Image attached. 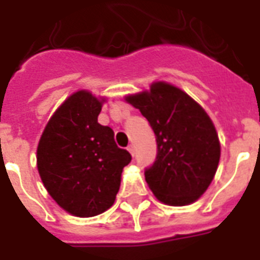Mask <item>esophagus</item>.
Instances as JSON below:
<instances>
[{
  "label": "esophagus",
  "mask_w": 260,
  "mask_h": 260,
  "mask_svg": "<svg viewBox=\"0 0 260 260\" xmlns=\"http://www.w3.org/2000/svg\"><path fill=\"white\" fill-rule=\"evenodd\" d=\"M128 150H129V153L132 156L135 154V146H134V145H129V146H128Z\"/></svg>",
  "instance_id": "esophagus-1"
}]
</instances>
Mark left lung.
Here are the masks:
<instances>
[{
	"label": "left lung",
	"instance_id": "1",
	"mask_svg": "<svg viewBox=\"0 0 260 260\" xmlns=\"http://www.w3.org/2000/svg\"><path fill=\"white\" fill-rule=\"evenodd\" d=\"M126 102L139 108L156 135V160L145 169L149 188L166 205L195 202L210 185L220 160L212 119L185 91L164 82Z\"/></svg>",
	"mask_w": 260,
	"mask_h": 260
}]
</instances>
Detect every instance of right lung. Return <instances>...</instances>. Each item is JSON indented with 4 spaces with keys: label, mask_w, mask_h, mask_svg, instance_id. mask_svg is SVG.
<instances>
[{
    "label": "right lung",
    "mask_w": 260,
    "mask_h": 260,
    "mask_svg": "<svg viewBox=\"0 0 260 260\" xmlns=\"http://www.w3.org/2000/svg\"><path fill=\"white\" fill-rule=\"evenodd\" d=\"M102 102L79 90L48 121L37 147V169L64 210L91 217L113 206L121 173L132 156L117 146L114 131L97 122Z\"/></svg>",
    "instance_id": "right-lung-1"
}]
</instances>
